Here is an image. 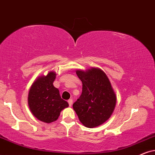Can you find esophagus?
Segmentation results:
<instances>
[{"label": "esophagus", "mask_w": 155, "mask_h": 155, "mask_svg": "<svg viewBox=\"0 0 155 155\" xmlns=\"http://www.w3.org/2000/svg\"><path fill=\"white\" fill-rule=\"evenodd\" d=\"M68 104H69V106H70V107H71L72 104H73V100H72V99H68Z\"/></svg>", "instance_id": "obj_1"}]
</instances>
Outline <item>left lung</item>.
<instances>
[{
  "instance_id": "left-lung-1",
  "label": "left lung",
  "mask_w": 155,
  "mask_h": 155,
  "mask_svg": "<svg viewBox=\"0 0 155 155\" xmlns=\"http://www.w3.org/2000/svg\"><path fill=\"white\" fill-rule=\"evenodd\" d=\"M82 82V93L73 104L79 121L88 128H94L108 120L114 110L117 97L110 81L102 70L91 68L77 70Z\"/></svg>"
}]
</instances>
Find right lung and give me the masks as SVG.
Returning a JSON list of instances; mask_svg holds the SVG:
<instances>
[{"instance_id": "obj_1", "label": "right lung", "mask_w": 155, "mask_h": 155, "mask_svg": "<svg viewBox=\"0 0 155 155\" xmlns=\"http://www.w3.org/2000/svg\"><path fill=\"white\" fill-rule=\"evenodd\" d=\"M56 76V72L50 71L46 76H39L29 89V108L33 115L43 122L57 120L61 111L68 107L67 101L61 99L58 89L53 84Z\"/></svg>"}]
</instances>
